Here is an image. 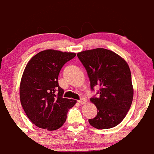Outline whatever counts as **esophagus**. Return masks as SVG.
<instances>
[{
    "label": "esophagus",
    "mask_w": 154,
    "mask_h": 154,
    "mask_svg": "<svg viewBox=\"0 0 154 154\" xmlns=\"http://www.w3.org/2000/svg\"><path fill=\"white\" fill-rule=\"evenodd\" d=\"M87 100L85 99V98H81L80 100H79V104H81V105H85V103H86Z\"/></svg>",
    "instance_id": "1"
}]
</instances>
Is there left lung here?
Here are the masks:
<instances>
[{"label":"left lung","mask_w":154,"mask_h":154,"mask_svg":"<svg viewBox=\"0 0 154 154\" xmlns=\"http://www.w3.org/2000/svg\"><path fill=\"white\" fill-rule=\"evenodd\" d=\"M77 56L86 69L91 90L100 86L98 96L90 99L98 112L88 122L100 130L117 126L125 118L133 101L128 64L119 55L103 48L80 52Z\"/></svg>","instance_id":"obj_1"}]
</instances>
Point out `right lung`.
Returning a JSON list of instances; mask_svg holds the SVG:
<instances>
[{"mask_svg": "<svg viewBox=\"0 0 154 154\" xmlns=\"http://www.w3.org/2000/svg\"><path fill=\"white\" fill-rule=\"evenodd\" d=\"M75 53L46 49L28 62L20 85V98L26 116L39 128L55 131L66 122L76 101L63 98L58 77L65 63Z\"/></svg>", "mask_w": 154, "mask_h": 154, "instance_id": "right-lung-1", "label": "right lung"}]
</instances>
